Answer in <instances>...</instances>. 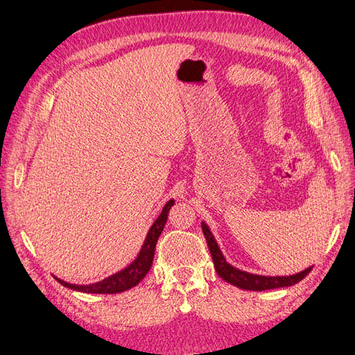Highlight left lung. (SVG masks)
I'll list each match as a JSON object with an SVG mask.
<instances>
[{"mask_svg": "<svg viewBox=\"0 0 355 355\" xmlns=\"http://www.w3.org/2000/svg\"><path fill=\"white\" fill-rule=\"evenodd\" d=\"M202 232L207 239V243L209 248L211 257L214 259V267L218 272V276L230 283L233 286H237L240 289L245 291H268V289H277V288H286V286H292L301 282L308 272L313 270V267H308L301 272L292 274V276H259V274H250L246 271H242L239 268H234L233 266L228 264L225 261L223 252L218 248V243L215 242V239L209 230V227L202 223Z\"/></svg>", "mask_w": 355, "mask_h": 355, "instance_id": "left-lung-1", "label": "left lung"}]
</instances>
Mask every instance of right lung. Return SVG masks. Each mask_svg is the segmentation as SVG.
<instances>
[{
	"mask_svg": "<svg viewBox=\"0 0 355 355\" xmlns=\"http://www.w3.org/2000/svg\"><path fill=\"white\" fill-rule=\"evenodd\" d=\"M173 205H174V199L166 202L161 215L157 216V220L153 223L150 230H148L140 254L137 255V258L127 268H123L116 274H112V276H109L107 279L93 284H71L57 277L55 280H59L64 288H69L78 292H85V293H121L134 288L135 284H139L144 279V276L152 267L156 242L164 230L165 223L168 220V212Z\"/></svg>",
	"mask_w": 355,
	"mask_h": 355,
	"instance_id": "right-lung-1",
	"label": "right lung"
}]
</instances>
